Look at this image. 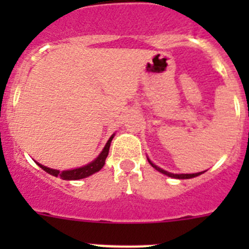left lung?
I'll use <instances>...</instances> for the list:
<instances>
[{
    "mask_svg": "<svg viewBox=\"0 0 249 249\" xmlns=\"http://www.w3.org/2000/svg\"><path fill=\"white\" fill-rule=\"evenodd\" d=\"M148 162H149V164H151V166L153 167V168H156V169H157L158 172L163 173V175L168 176V177H172V178H178V179H188V178L197 177V176H199V175H202V173H203V172H198V173H191V175H188V173H187V175H175V173L167 172V171H164V169L160 168V167H157V166H156L155 163H152V162H151V160H148Z\"/></svg>",
    "mask_w": 249,
    "mask_h": 249,
    "instance_id": "8db88e82",
    "label": "left lung"
}]
</instances>
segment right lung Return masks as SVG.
<instances>
[{
  "label": "right lung",
  "mask_w": 249,
  "mask_h": 249,
  "mask_svg": "<svg viewBox=\"0 0 249 249\" xmlns=\"http://www.w3.org/2000/svg\"><path fill=\"white\" fill-rule=\"evenodd\" d=\"M113 136H111V137H109V140L107 141V143H106L103 151L101 152L96 160H92L91 163L86 164V166H83V167H80V168L70 169V171H57V169H52V168H48V167L42 166L41 163H37V164H38V166L41 167L43 171H46V172L50 173V175L54 176V177H61L62 179H67V181L82 179V178L89 177V176L98 172V171H100V169L105 166L106 158H107V156H108L109 146H111V142H112V140H113Z\"/></svg>",
  "instance_id": "add662e5"
}]
</instances>
